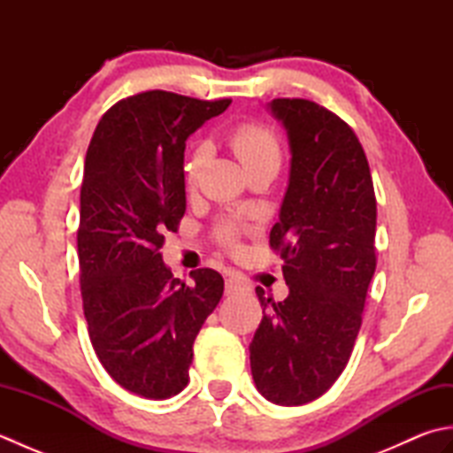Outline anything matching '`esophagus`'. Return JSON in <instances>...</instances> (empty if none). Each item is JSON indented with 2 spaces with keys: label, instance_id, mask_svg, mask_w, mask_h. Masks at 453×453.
Returning <instances> with one entry per match:
<instances>
[{
  "label": "esophagus",
  "instance_id": "1",
  "mask_svg": "<svg viewBox=\"0 0 453 453\" xmlns=\"http://www.w3.org/2000/svg\"><path fill=\"white\" fill-rule=\"evenodd\" d=\"M249 286L245 280H242V278L237 276H229L226 278V294L227 296H234V294H242V292H247Z\"/></svg>",
  "mask_w": 453,
  "mask_h": 453
}]
</instances>
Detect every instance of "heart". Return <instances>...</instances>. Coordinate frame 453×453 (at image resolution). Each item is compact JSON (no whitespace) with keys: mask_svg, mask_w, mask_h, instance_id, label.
<instances>
[{"mask_svg":"<svg viewBox=\"0 0 453 453\" xmlns=\"http://www.w3.org/2000/svg\"><path fill=\"white\" fill-rule=\"evenodd\" d=\"M229 146H232L237 159L243 163L245 171H251L263 165H280V143L276 134L261 122H242L229 132ZM204 150L198 148L187 163V180L192 182L196 179V173ZM239 237V229L234 224H221L218 227V239L224 245H235Z\"/></svg>","mask_w":453,"mask_h":453,"instance_id":"1","label":"heart"}]
</instances>
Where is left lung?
Returning a JSON list of instances; mask_svg holds the SVG:
<instances>
[{"mask_svg": "<svg viewBox=\"0 0 453 453\" xmlns=\"http://www.w3.org/2000/svg\"><path fill=\"white\" fill-rule=\"evenodd\" d=\"M290 143V179L271 247L290 294L273 302L257 288L263 321L249 346L258 393L305 405L349 364L375 273V195L352 128L307 99H274Z\"/></svg>", "mask_w": 453, "mask_h": 453, "instance_id": "8db88e82", "label": "left lung"}]
</instances>
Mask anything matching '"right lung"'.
<instances>
[{"label": "right lung", "mask_w": 453, "mask_h": 453, "mask_svg": "<svg viewBox=\"0 0 453 453\" xmlns=\"http://www.w3.org/2000/svg\"><path fill=\"white\" fill-rule=\"evenodd\" d=\"M229 103L132 95L103 114L85 156L78 257L89 339L111 378L146 399L187 388L192 344L224 294L219 273L198 268L188 286L159 251L187 210L185 142Z\"/></svg>", "instance_id": "obj_1"}]
</instances>
